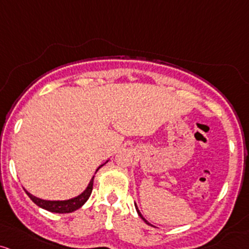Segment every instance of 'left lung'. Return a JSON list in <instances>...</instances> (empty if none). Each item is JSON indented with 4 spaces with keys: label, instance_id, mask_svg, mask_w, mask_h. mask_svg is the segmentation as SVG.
<instances>
[{
    "label": "left lung",
    "instance_id": "left-lung-1",
    "mask_svg": "<svg viewBox=\"0 0 249 249\" xmlns=\"http://www.w3.org/2000/svg\"><path fill=\"white\" fill-rule=\"evenodd\" d=\"M136 209H137V213H138V215H139V216H141L142 218H143V220H144V221H145V222L147 223V225H150V223H149V222H147V221L145 220V218H144L143 216H142V214H141V213H139V210H138V208H137V206H136Z\"/></svg>",
    "mask_w": 249,
    "mask_h": 249
}]
</instances>
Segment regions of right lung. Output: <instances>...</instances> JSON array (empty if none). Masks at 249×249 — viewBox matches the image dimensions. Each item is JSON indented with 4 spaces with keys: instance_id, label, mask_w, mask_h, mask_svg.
<instances>
[{
    "instance_id": "add662e5",
    "label": "right lung",
    "mask_w": 249,
    "mask_h": 249,
    "mask_svg": "<svg viewBox=\"0 0 249 249\" xmlns=\"http://www.w3.org/2000/svg\"><path fill=\"white\" fill-rule=\"evenodd\" d=\"M103 165H100L99 168L97 169V170H99V169L102 168ZM93 178H94V176L92 177L91 182H89V184L87 185L86 190H85L83 194H80L79 196H76V197L72 198V200H67V201H46V200H41V198L35 197V196L31 195L28 191H26V194L29 196V198H31V200L34 202L35 204H36V206L40 207V208L46 209V210H48V212H52V213H60V214H66V213H72V212H74V210L79 209L81 206H83L85 202L89 200V195H91V193H92V189H93Z\"/></svg>"
}]
</instances>
